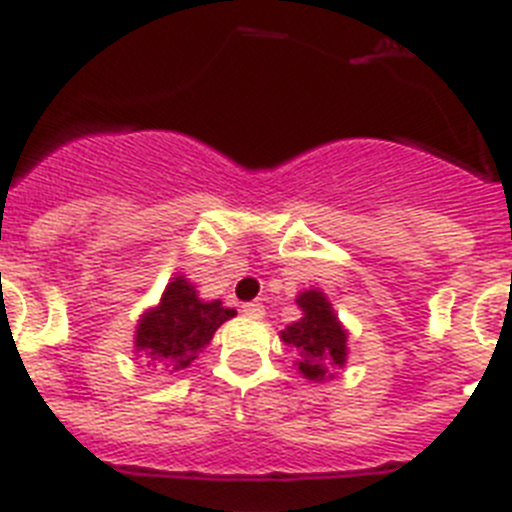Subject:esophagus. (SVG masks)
Instances as JSON below:
<instances>
[{"label": "esophagus", "mask_w": 512, "mask_h": 512, "mask_svg": "<svg viewBox=\"0 0 512 512\" xmlns=\"http://www.w3.org/2000/svg\"><path fill=\"white\" fill-rule=\"evenodd\" d=\"M242 311H245L250 319H262V316H265V306H262V303H257V301L245 303V306H242Z\"/></svg>", "instance_id": "obj_1"}]
</instances>
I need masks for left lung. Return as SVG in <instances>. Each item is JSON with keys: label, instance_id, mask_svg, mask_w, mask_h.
Listing matches in <instances>:
<instances>
[{"label": "left lung", "instance_id": "left-lung-1", "mask_svg": "<svg viewBox=\"0 0 512 512\" xmlns=\"http://www.w3.org/2000/svg\"><path fill=\"white\" fill-rule=\"evenodd\" d=\"M301 319L280 331L288 347L296 349V362L306 380L324 382L334 377V370L347 365L349 331L331 308V301L321 288H308L296 298Z\"/></svg>", "mask_w": 512, "mask_h": 512}]
</instances>
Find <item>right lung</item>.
<instances>
[{
    "label": "right lung",
    "instance_id": "1",
    "mask_svg": "<svg viewBox=\"0 0 512 512\" xmlns=\"http://www.w3.org/2000/svg\"><path fill=\"white\" fill-rule=\"evenodd\" d=\"M234 316V308L204 301L186 275H176L165 285L158 306L147 308L137 321L135 354L145 357L147 365L183 370L214 339V331Z\"/></svg>",
    "mask_w": 512,
    "mask_h": 512
}]
</instances>
